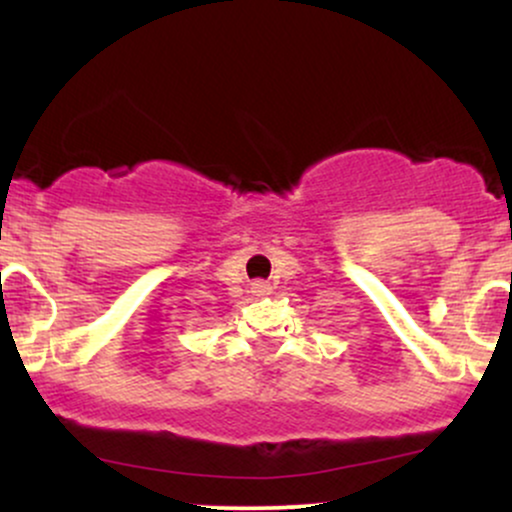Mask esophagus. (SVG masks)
<instances>
[{"mask_svg":"<svg viewBox=\"0 0 512 512\" xmlns=\"http://www.w3.org/2000/svg\"><path fill=\"white\" fill-rule=\"evenodd\" d=\"M252 293H255V296H269V293H272V286H269L267 281H255V284H252Z\"/></svg>","mask_w":512,"mask_h":512,"instance_id":"esophagus-1","label":"esophagus"}]
</instances>
